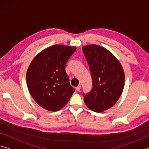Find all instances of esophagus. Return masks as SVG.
<instances>
[{
	"label": "esophagus",
	"instance_id": "obj_1",
	"mask_svg": "<svg viewBox=\"0 0 149 149\" xmlns=\"http://www.w3.org/2000/svg\"><path fill=\"white\" fill-rule=\"evenodd\" d=\"M76 90H77V91H80V90H81V85L77 86V87H76Z\"/></svg>",
	"mask_w": 149,
	"mask_h": 149
}]
</instances>
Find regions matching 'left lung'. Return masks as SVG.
Returning a JSON list of instances; mask_svg holds the SVG:
<instances>
[{
  "instance_id": "1",
  "label": "left lung",
  "mask_w": 149,
  "mask_h": 149,
  "mask_svg": "<svg viewBox=\"0 0 149 149\" xmlns=\"http://www.w3.org/2000/svg\"><path fill=\"white\" fill-rule=\"evenodd\" d=\"M93 81L90 93L84 94V101L89 109L100 113L117 102L125 85L122 65L111 52L96 45L82 47Z\"/></svg>"
}]
</instances>
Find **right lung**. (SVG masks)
<instances>
[{
  "label": "right lung",
  "mask_w": 149,
  "mask_h": 149,
  "mask_svg": "<svg viewBox=\"0 0 149 149\" xmlns=\"http://www.w3.org/2000/svg\"><path fill=\"white\" fill-rule=\"evenodd\" d=\"M76 47L53 45L36 55L26 72L29 93L40 107L57 111L71 97L74 89L70 86L65 66Z\"/></svg>",
  "instance_id": "add662e5"
}]
</instances>
